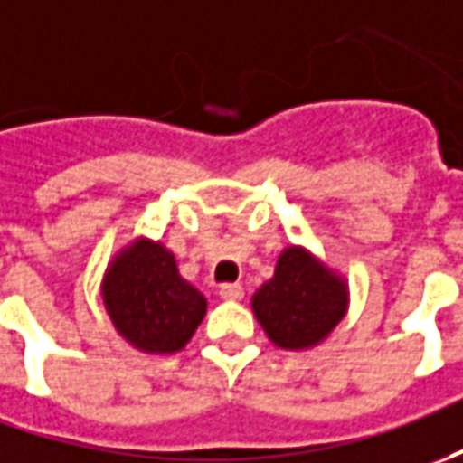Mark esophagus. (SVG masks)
Returning a JSON list of instances; mask_svg holds the SVG:
<instances>
[{
    "label": "esophagus",
    "instance_id": "esophagus-1",
    "mask_svg": "<svg viewBox=\"0 0 463 463\" xmlns=\"http://www.w3.org/2000/svg\"><path fill=\"white\" fill-rule=\"evenodd\" d=\"M220 298H225V301H241L243 298V286L222 284L220 286Z\"/></svg>",
    "mask_w": 463,
    "mask_h": 463
}]
</instances>
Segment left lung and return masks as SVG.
I'll return each mask as SVG.
<instances>
[{"label":"left lung","instance_id":"obj_1","mask_svg":"<svg viewBox=\"0 0 463 463\" xmlns=\"http://www.w3.org/2000/svg\"><path fill=\"white\" fill-rule=\"evenodd\" d=\"M253 314L276 347L309 350L347 311V284L307 248L291 245L279 256L271 281L253 294Z\"/></svg>","mask_w":463,"mask_h":463}]
</instances>
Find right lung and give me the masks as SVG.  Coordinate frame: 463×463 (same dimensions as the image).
<instances>
[{
    "instance_id": "add662e5",
    "label": "right lung",
    "mask_w": 463,
    "mask_h": 463,
    "mask_svg": "<svg viewBox=\"0 0 463 463\" xmlns=\"http://www.w3.org/2000/svg\"><path fill=\"white\" fill-rule=\"evenodd\" d=\"M100 291L116 332L149 354L182 350L207 311L205 297L179 276L175 256L146 238L113 258Z\"/></svg>"
}]
</instances>
